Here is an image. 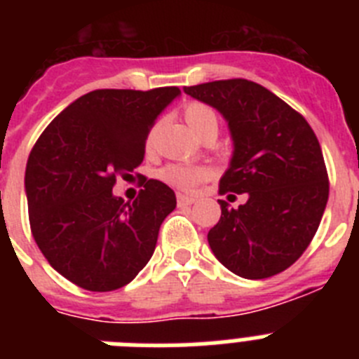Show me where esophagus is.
Instances as JSON below:
<instances>
[{"instance_id":"34e87169","label":"esophagus","mask_w":359,"mask_h":359,"mask_svg":"<svg viewBox=\"0 0 359 359\" xmlns=\"http://www.w3.org/2000/svg\"><path fill=\"white\" fill-rule=\"evenodd\" d=\"M194 201L196 198H192V196L177 194V207H189V205H192Z\"/></svg>"}]
</instances>
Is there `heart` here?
<instances>
[{
	"label": "heart",
	"instance_id": "obj_1",
	"mask_svg": "<svg viewBox=\"0 0 359 359\" xmlns=\"http://www.w3.org/2000/svg\"><path fill=\"white\" fill-rule=\"evenodd\" d=\"M183 116L185 122L189 123V128L199 135L208 126H217V118H215L214 111L205 104L192 102L187 104L183 109ZM161 182L167 185L177 187V189H190V187L198 185L203 180L208 177V170L199 165H183V163H170L158 172Z\"/></svg>",
	"mask_w": 359,
	"mask_h": 359
}]
</instances>
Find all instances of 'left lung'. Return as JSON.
<instances>
[{
    "label": "left lung",
    "mask_w": 359,
    "mask_h": 359,
    "mask_svg": "<svg viewBox=\"0 0 359 359\" xmlns=\"http://www.w3.org/2000/svg\"><path fill=\"white\" fill-rule=\"evenodd\" d=\"M228 123L230 163L219 192L248 194L221 219L208 244L224 268L243 278H268L306 252L322 221L329 180L316 135L302 115L264 86L244 79L183 88Z\"/></svg>",
    "instance_id": "8db88e82"
}]
</instances>
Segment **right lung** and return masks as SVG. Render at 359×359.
Wrapping results in <instances>:
<instances>
[{"mask_svg": "<svg viewBox=\"0 0 359 359\" xmlns=\"http://www.w3.org/2000/svg\"><path fill=\"white\" fill-rule=\"evenodd\" d=\"M182 91L95 90L52 120L28 156L25 194L32 236L55 271L90 291L126 286L154 253L176 194L145 182L133 203L116 177L142 163L149 129Z\"/></svg>", "mask_w": 359, "mask_h": 359, "instance_id": "right-lung-1", "label": "right lung"}]
</instances>
